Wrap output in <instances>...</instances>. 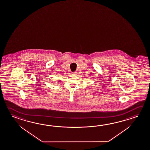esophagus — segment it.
I'll return each instance as SVG.
<instances>
[{
  "instance_id": "34e87169",
  "label": "esophagus",
  "mask_w": 150,
  "mask_h": 150,
  "mask_svg": "<svg viewBox=\"0 0 150 150\" xmlns=\"http://www.w3.org/2000/svg\"><path fill=\"white\" fill-rule=\"evenodd\" d=\"M72 74L73 75H77V71H74V72L72 73Z\"/></svg>"
}]
</instances>
